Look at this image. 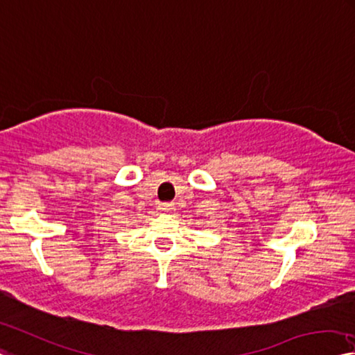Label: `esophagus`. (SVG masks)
Returning <instances> with one entry per match:
<instances>
[{"mask_svg":"<svg viewBox=\"0 0 355 355\" xmlns=\"http://www.w3.org/2000/svg\"><path fill=\"white\" fill-rule=\"evenodd\" d=\"M159 210L164 213H171L175 210V208H173V204H171V202H162V204L159 205Z\"/></svg>","mask_w":355,"mask_h":355,"instance_id":"esophagus-1","label":"esophagus"}]
</instances>
